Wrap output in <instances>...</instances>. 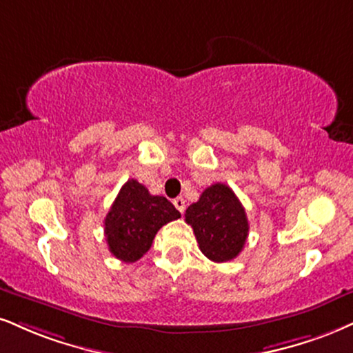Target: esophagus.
<instances>
[{"label":"esophagus","instance_id":"34e87169","mask_svg":"<svg viewBox=\"0 0 353 353\" xmlns=\"http://www.w3.org/2000/svg\"><path fill=\"white\" fill-rule=\"evenodd\" d=\"M173 204H175V208L180 212H185V199L181 198V196H178V198H175L173 199Z\"/></svg>","mask_w":353,"mask_h":353}]
</instances>
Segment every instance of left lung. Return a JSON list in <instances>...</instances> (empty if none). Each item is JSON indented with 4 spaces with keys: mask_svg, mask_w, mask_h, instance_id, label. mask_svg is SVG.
<instances>
[{
    "mask_svg": "<svg viewBox=\"0 0 353 353\" xmlns=\"http://www.w3.org/2000/svg\"><path fill=\"white\" fill-rule=\"evenodd\" d=\"M185 221L193 228L203 254L216 263L236 259L249 236L245 210L224 183L208 186L198 201L188 206Z\"/></svg>",
    "mask_w": 353,
    "mask_h": 353,
    "instance_id": "left-lung-1",
    "label": "left lung"
}]
</instances>
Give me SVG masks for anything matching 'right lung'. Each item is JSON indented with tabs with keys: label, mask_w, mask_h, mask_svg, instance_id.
Listing matches in <instances>:
<instances>
[{
	"label": "right lung",
	"mask_w": 353,
	"mask_h": 353,
	"mask_svg": "<svg viewBox=\"0 0 353 353\" xmlns=\"http://www.w3.org/2000/svg\"><path fill=\"white\" fill-rule=\"evenodd\" d=\"M181 214L163 196H154L130 178L117 194L104 219V236L116 259L134 263L152 247L162 225Z\"/></svg>",
	"instance_id": "add662e5"
}]
</instances>
